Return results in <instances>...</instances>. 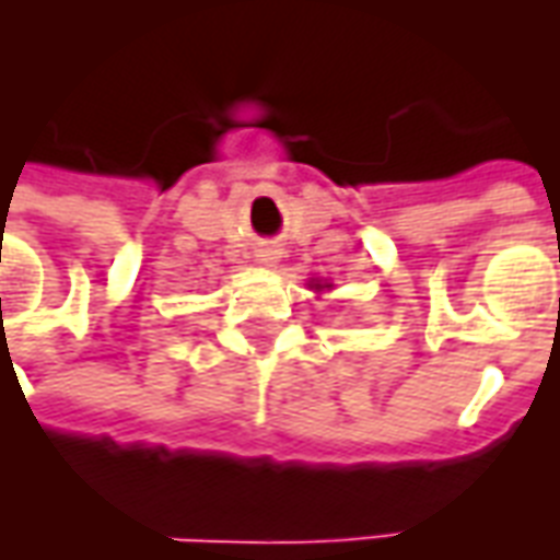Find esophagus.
Wrapping results in <instances>:
<instances>
[{"instance_id":"34e87169","label":"esophagus","mask_w":560,"mask_h":560,"mask_svg":"<svg viewBox=\"0 0 560 560\" xmlns=\"http://www.w3.org/2000/svg\"><path fill=\"white\" fill-rule=\"evenodd\" d=\"M276 257H279V252H276V248H257V260H260V264H267V267H272V264H276Z\"/></svg>"}]
</instances>
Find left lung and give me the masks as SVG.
Wrapping results in <instances>:
<instances>
[{
  "label": "left lung",
  "mask_w": 560,
  "mask_h": 560,
  "mask_svg": "<svg viewBox=\"0 0 560 560\" xmlns=\"http://www.w3.org/2000/svg\"><path fill=\"white\" fill-rule=\"evenodd\" d=\"M324 288H329V284H324ZM317 291H320V284H317Z\"/></svg>",
  "instance_id": "obj_1"
}]
</instances>
